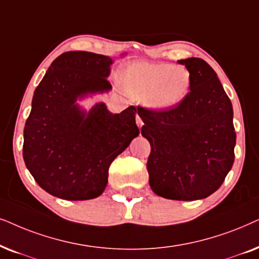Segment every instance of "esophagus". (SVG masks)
I'll use <instances>...</instances> for the list:
<instances>
[{
  "label": "esophagus",
  "instance_id": "esophagus-1",
  "mask_svg": "<svg viewBox=\"0 0 259 259\" xmlns=\"http://www.w3.org/2000/svg\"><path fill=\"white\" fill-rule=\"evenodd\" d=\"M136 123H137V125H139V127H142V125H143V120H142V118H141V117L137 115L136 116Z\"/></svg>",
  "mask_w": 259,
  "mask_h": 259
}]
</instances>
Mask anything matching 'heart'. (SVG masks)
Instances as JSON below:
<instances>
[{
	"mask_svg": "<svg viewBox=\"0 0 259 259\" xmlns=\"http://www.w3.org/2000/svg\"><path fill=\"white\" fill-rule=\"evenodd\" d=\"M191 73L184 65L134 63L124 67L118 82L125 94L155 110L180 104L191 89Z\"/></svg>",
	"mask_w": 259,
	"mask_h": 259,
	"instance_id": "obj_1",
	"label": "heart"
}]
</instances>
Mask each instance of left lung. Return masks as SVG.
<instances>
[{
  "label": "left lung",
  "mask_w": 259,
  "mask_h": 259,
  "mask_svg": "<svg viewBox=\"0 0 259 259\" xmlns=\"http://www.w3.org/2000/svg\"><path fill=\"white\" fill-rule=\"evenodd\" d=\"M191 73V91L175 108L139 106L142 136L151 150L147 169L155 194L204 199L223 185L234 161L233 109L214 70L200 58L179 60Z\"/></svg>",
  "instance_id": "obj_1"
}]
</instances>
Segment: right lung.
Instances as JSON below:
<instances>
[{"instance_id":"1","label":"right lung","mask_w":259,"mask_h":259,"mask_svg":"<svg viewBox=\"0 0 259 259\" xmlns=\"http://www.w3.org/2000/svg\"><path fill=\"white\" fill-rule=\"evenodd\" d=\"M112 59L84 51L65 52L34 91L23 130V160L41 188L65 200L97 198L112 161L139 136L136 108L111 113L104 103L89 112L77 99L111 90Z\"/></svg>"}]
</instances>
